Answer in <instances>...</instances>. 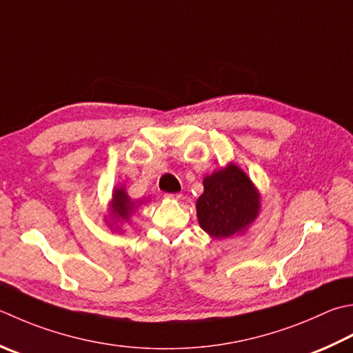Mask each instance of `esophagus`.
Listing matches in <instances>:
<instances>
[{
	"instance_id": "34e87169",
	"label": "esophagus",
	"mask_w": 353,
	"mask_h": 353,
	"mask_svg": "<svg viewBox=\"0 0 353 353\" xmlns=\"http://www.w3.org/2000/svg\"><path fill=\"white\" fill-rule=\"evenodd\" d=\"M165 197H168V199H176V200H179L182 197V194L181 192H168V194H165Z\"/></svg>"
}]
</instances>
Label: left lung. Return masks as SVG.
<instances>
[{
    "instance_id": "8db88e82",
    "label": "left lung",
    "mask_w": 353,
    "mask_h": 353,
    "mask_svg": "<svg viewBox=\"0 0 353 353\" xmlns=\"http://www.w3.org/2000/svg\"><path fill=\"white\" fill-rule=\"evenodd\" d=\"M203 194L197 200V217L202 230L216 239L243 231L259 214V194L237 165H228L206 176Z\"/></svg>"
}]
</instances>
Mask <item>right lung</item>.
<instances>
[{
	"mask_svg": "<svg viewBox=\"0 0 353 353\" xmlns=\"http://www.w3.org/2000/svg\"><path fill=\"white\" fill-rule=\"evenodd\" d=\"M136 210V203L131 200L123 188H117L113 192V202H112V212H113V220L116 222H121V220H125L128 222L130 214Z\"/></svg>",
	"mask_w": 353,
	"mask_h": 353,
	"instance_id": "1",
	"label": "right lung"
}]
</instances>
